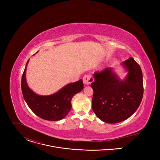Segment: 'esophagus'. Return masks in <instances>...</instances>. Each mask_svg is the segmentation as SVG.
Instances as JSON below:
<instances>
[{
    "mask_svg": "<svg viewBox=\"0 0 160 160\" xmlns=\"http://www.w3.org/2000/svg\"><path fill=\"white\" fill-rule=\"evenodd\" d=\"M83 82L85 85H90L91 83L94 82V78L90 75H86L83 77Z\"/></svg>",
    "mask_w": 160,
    "mask_h": 160,
    "instance_id": "34e87169",
    "label": "esophagus"
}]
</instances>
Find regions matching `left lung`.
<instances>
[{
    "mask_svg": "<svg viewBox=\"0 0 160 160\" xmlns=\"http://www.w3.org/2000/svg\"><path fill=\"white\" fill-rule=\"evenodd\" d=\"M128 72L122 80L111 68L94 74L91 83L94 90L92 109L96 116L108 123L123 122L136 111L143 96L142 72L139 64L130 58L122 62Z\"/></svg>",
    "mask_w": 160,
    "mask_h": 160,
    "instance_id": "8db88e82",
    "label": "left lung"
}]
</instances>
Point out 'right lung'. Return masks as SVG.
<instances>
[{"mask_svg":"<svg viewBox=\"0 0 160 160\" xmlns=\"http://www.w3.org/2000/svg\"><path fill=\"white\" fill-rule=\"evenodd\" d=\"M28 61L21 78L22 94L27 105L35 115L42 119L49 121L63 119L71 110L73 97L83 88L82 79L67 84L53 94L40 96L35 93L27 84L26 70Z\"/></svg>","mask_w":160,"mask_h":160,"instance_id":"1","label":"right lung"}]
</instances>
